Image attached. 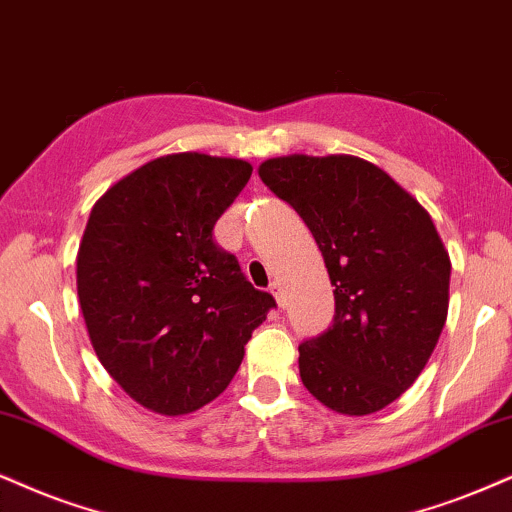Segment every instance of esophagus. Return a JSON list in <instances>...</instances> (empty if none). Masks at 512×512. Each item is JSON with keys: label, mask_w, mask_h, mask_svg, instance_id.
<instances>
[{"label": "esophagus", "mask_w": 512, "mask_h": 512, "mask_svg": "<svg viewBox=\"0 0 512 512\" xmlns=\"http://www.w3.org/2000/svg\"><path fill=\"white\" fill-rule=\"evenodd\" d=\"M270 292H273L277 306H285V292H282V282L280 280L270 282Z\"/></svg>", "instance_id": "obj_1"}]
</instances>
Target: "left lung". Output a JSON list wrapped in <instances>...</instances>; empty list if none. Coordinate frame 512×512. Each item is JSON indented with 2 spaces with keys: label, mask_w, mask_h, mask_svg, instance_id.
Masks as SVG:
<instances>
[{
  "label": "left lung",
  "mask_w": 512,
  "mask_h": 512,
  "mask_svg": "<svg viewBox=\"0 0 512 512\" xmlns=\"http://www.w3.org/2000/svg\"><path fill=\"white\" fill-rule=\"evenodd\" d=\"M258 175L304 218L334 287L332 325L299 344L301 382L337 413H377L439 342L449 251L418 199L358 156H280Z\"/></svg>",
  "instance_id": "1"
}]
</instances>
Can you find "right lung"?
Wrapping results in <instances>:
<instances>
[{
  "instance_id": "1",
  "label": "right lung",
  "mask_w": 512,
  "mask_h": 512,
  "mask_svg": "<svg viewBox=\"0 0 512 512\" xmlns=\"http://www.w3.org/2000/svg\"><path fill=\"white\" fill-rule=\"evenodd\" d=\"M251 163L170 154L97 201L78 249V299L109 375L161 415L192 413L230 384L275 299L213 242Z\"/></svg>"
}]
</instances>
